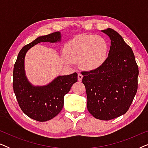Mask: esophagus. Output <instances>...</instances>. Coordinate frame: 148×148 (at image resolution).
<instances>
[{"instance_id":"1","label":"esophagus","mask_w":148,"mask_h":148,"mask_svg":"<svg viewBox=\"0 0 148 148\" xmlns=\"http://www.w3.org/2000/svg\"><path fill=\"white\" fill-rule=\"evenodd\" d=\"M77 77H78V81H79V82H82V78H83L82 74L80 73H78V75H77Z\"/></svg>"}]
</instances>
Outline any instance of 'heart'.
Instances as JSON below:
<instances>
[{
  "mask_svg": "<svg viewBox=\"0 0 148 148\" xmlns=\"http://www.w3.org/2000/svg\"><path fill=\"white\" fill-rule=\"evenodd\" d=\"M108 44L104 37L97 35L76 36L65 46V54L71 61L79 60L86 70H94L106 62L108 56Z\"/></svg>",
  "mask_w": 148,
  "mask_h": 148,
  "instance_id": "obj_1",
  "label": "heart"
}]
</instances>
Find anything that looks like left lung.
<instances>
[{"instance_id":"1","label":"left lung","mask_w":148,"mask_h":148,"mask_svg":"<svg viewBox=\"0 0 148 148\" xmlns=\"http://www.w3.org/2000/svg\"><path fill=\"white\" fill-rule=\"evenodd\" d=\"M110 39L107 60L100 67L82 71L89 112L109 121L125 114L137 90L138 66L131 48L111 28L102 30Z\"/></svg>"}]
</instances>
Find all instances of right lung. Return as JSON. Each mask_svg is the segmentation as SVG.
I'll list each match as a JSON object with an SVG mask.
<instances>
[{"mask_svg": "<svg viewBox=\"0 0 148 148\" xmlns=\"http://www.w3.org/2000/svg\"><path fill=\"white\" fill-rule=\"evenodd\" d=\"M61 34L56 32L40 36L22 48L17 56L13 69V90L22 111L34 120L44 122L53 119L64 105V96L77 82V73L58 76L50 84L34 86L25 75L24 60L26 52L40 42L56 43L60 42Z\"/></svg>", "mask_w": 148, "mask_h": 148, "instance_id": "add662e5", "label": "right lung"}]
</instances>
